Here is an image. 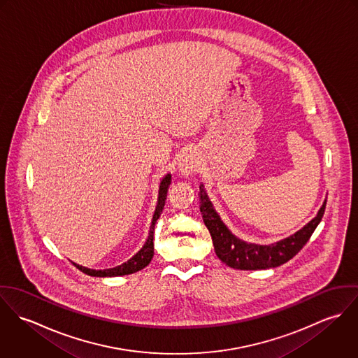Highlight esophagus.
<instances>
[{
    "label": "esophagus",
    "mask_w": 358,
    "mask_h": 358,
    "mask_svg": "<svg viewBox=\"0 0 358 358\" xmlns=\"http://www.w3.org/2000/svg\"><path fill=\"white\" fill-rule=\"evenodd\" d=\"M200 166V161L197 154L190 152H186L180 157L179 159V171L182 172L183 176H192Z\"/></svg>",
    "instance_id": "esophagus-1"
}]
</instances>
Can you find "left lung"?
<instances>
[{
    "label": "left lung",
    "mask_w": 358,
    "mask_h": 358,
    "mask_svg": "<svg viewBox=\"0 0 358 358\" xmlns=\"http://www.w3.org/2000/svg\"><path fill=\"white\" fill-rule=\"evenodd\" d=\"M199 197L200 210L203 213L205 226L210 233L215 254L226 266L236 270H264L281 266L292 259L305 247L313 231L321 222L327 204L325 200L315 217L292 236L268 245H260L238 238L227 229L210 203L204 185H200Z\"/></svg>",
    "instance_id": "obj_1"
}]
</instances>
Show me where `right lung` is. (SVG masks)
Here are the masks:
<instances>
[{
  "mask_svg": "<svg viewBox=\"0 0 358 358\" xmlns=\"http://www.w3.org/2000/svg\"><path fill=\"white\" fill-rule=\"evenodd\" d=\"M171 173H166L161 182H159V187H158V199H157V205H155V210H154L153 219H152V226L149 230V236L148 240L145 241L143 247L132 256L131 259H128L127 262H124L120 266H115L113 268H104V270H92L88 267H83L76 264V267L78 270H81L83 273L91 275V277H118V275H127V274H132L136 273L142 268H145L153 259L154 256V226L159 217V215L162 213L165 200H166V193L171 185Z\"/></svg>",
  "mask_w": 358,
  "mask_h": 358,
  "instance_id": "obj_1",
  "label": "right lung"
}]
</instances>
